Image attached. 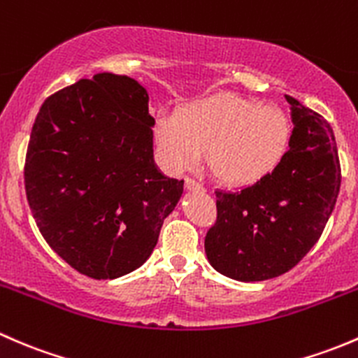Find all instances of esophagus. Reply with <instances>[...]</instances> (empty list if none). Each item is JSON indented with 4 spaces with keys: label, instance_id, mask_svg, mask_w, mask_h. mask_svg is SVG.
I'll list each match as a JSON object with an SVG mask.
<instances>
[{
    "label": "esophagus",
    "instance_id": "1",
    "mask_svg": "<svg viewBox=\"0 0 358 358\" xmlns=\"http://www.w3.org/2000/svg\"><path fill=\"white\" fill-rule=\"evenodd\" d=\"M186 187L189 191H203V184L193 178H186Z\"/></svg>",
    "mask_w": 358,
    "mask_h": 358
}]
</instances>
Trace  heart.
<instances>
[{"label":"heart","mask_w":358,"mask_h":358,"mask_svg":"<svg viewBox=\"0 0 358 358\" xmlns=\"http://www.w3.org/2000/svg\"><path fill=\"white\" fill-rule=\"evenodd\" d=\"M291 124L279 106L220 94L184 110L179 117L162 115L155 139L165 164L184 171L201 160L213 174L234 186L253 184L285 157Z\"/></svg>","instance_id":"1"}]
</instances>
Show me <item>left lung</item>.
I'll return each mask as SVG.
<instances>
[{
    "mask_svg": "<svg viewBox=\"0 0 358 358\" xmlns=\"http://www.w3.org/2000/svg\"><path fill=\"white\" fill-rule=\"evenodd\" d=\"M293 131L274 171L243 189L215 191L217 220L205 236L212 267L236 281L293 268L319 241L341 184L336 139L322 115L286 96Z\"/></svg>",
    "mask_w": 358,
    "mask_h": 358,
    "instance_id": "1",
    "label": "left lung"
}]
</instances>
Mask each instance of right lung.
<instances>
[{
	"label": "right lung",
	"instance_id": "right-lung-1",
	"mask_svg": "<svg viewBox=\"0 0 358 358\" xmlns=\"http://www.w3.org/2000/svg\"><path fill=\"white\" fill-rule=\"evenodd\" d=\"M148 93L103 72L51 94L32 125L24 180L32 217L72 268L115 279L145 264L184 180L153 162Z\"/></svg>",
	"mask_w": 358,
	"mask_h": 358
}]
</instances>
